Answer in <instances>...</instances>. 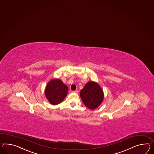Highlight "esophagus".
Returning <instances> with one entry per match:
<instances>
[{
    "instance_id": "esophagus-1",
    "label": "esophagus",
    "mask_w": 154,
    "mask_h": 154,
    "mask_svg": "<svg viewBox=\"0 0 154 154\" xmlns=\"http://www.w3.org/2000/svg\"><path fill=\"white\" fill-rule=\"evenodd\" d=\"M72 92H73V93H75V94H78V93H79V91H73Z\"/></svg>"
}]
</instances>
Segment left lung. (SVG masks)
<instances>
[{
    "label": "left lung",
    "mask_w": 154,
    "mask_h": 154,
    "mask_svg": "<svg viewBox=\"0 0 154 154\" xmlns=\"http://www.w3.org/2000/svg\"><path fill=\"white\" fill-rule=\"evenodd\" d=\"M83 103L90 109H97L103 100L104 94L101 87L97 83L90 81L87 83L80 92Z\"/></svg>",
    "instance_id": "obj_1"
}]
</instances>
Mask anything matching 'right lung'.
I'll use <instances>...</instances> for the list:
<instances>
[{"label": "right lung", "mask_w": 154, "mask_h": 154, "mask_svg": "<svg viewBox=\"0 0 154 154\" xmlns=\"http://www.w3.org/2000/svg\"><path fill=\"white\" fill-rule=\"evenodd\" d=\"M67 86L59 79H52L48 83L45 89V96L53 105L59 104L63 101L67 94Z\"/></svg>", "instance_id": "right-lung-1"}]
</instances>
